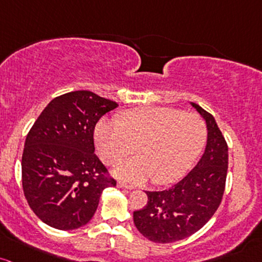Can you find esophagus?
I'll use <instances>...</instances> for the list:
<instances>
[{
  "instance_id": "esophagus-1",
  "label": "esophagus",
  "mask_w": 262,
  "mask_h": 262,
  "mask_svg": "<svg viewBox=\"0 0 262 262\" xmlns=\"http://www.w3.org/2000/svg\"><path fill=\"white\" fill-rule=\"evenodd\" d=\"M117 185L119 186V188H123V189H129V190H130V189H133V186H132V185H128V184L124 183V182H118Z\"/></svg>"
}]
</instances>
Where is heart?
Listing matches in <instances>:
<instances>
[{"mask_svg": "<svg viewBox=\"0 0 262 262\" xmlns=\"http://www.w3.org/2000/svg\"><path fill=\"white\" fill-rule=\"evenodd\" d=\"M203 118L170 107L133 108L120 123L103 119L94 130L100 159L117 165L133 153L138 157L116 169L117 177L132 184L151 179L159 185L178 182L188 173L206 142Z\"/></svg>", "mask_w": 262, "mask_h": 262, "instance_id": "heart-1", "label": "heart"}]
</instances>
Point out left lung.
Listing matches in <instances>:
<instances>
[{"mask_svg":"<svg viewBox=\"0 0 262 262\" xmlns=\"http://www.w3.org/2000/svg\"><path fill=\"white\" fill-rule=\"evenodd\" d=\"M191 104L208 126L205 153L190 173L170 189L146 191V205L133 212L137 229L153 243H174L195 234L211 219L225 191L228 143L214 117L200 105Z\"/></svg>","mask_w":262,"mask_h":262,"instance_id":"obj_1","label":"left lung"}]
</instances>
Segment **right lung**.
<instances>
[{"instance_id":"add662e5","label":"right lung","mask_w":262,"mask_h":262,"mask_svg":"<svg viewBox=\"0 0 262 262\" xmlns=\"http://www.w3.org/2000/svg\"><path fill=\"white\" fill-rule=\"evenodd\" d=\"M113 100L89 91L52 99L28 132L22 154V188L43 223L59 230L85 225L102 191L117 180L94 154V128Z\"/></svg>"}]
</instances>
